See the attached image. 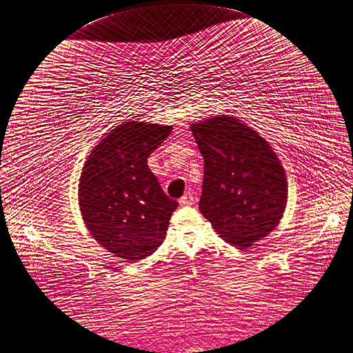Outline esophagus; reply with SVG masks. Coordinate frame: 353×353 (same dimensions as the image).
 Wrapping results in <instances>:
<instances>
[{
    "mask_svg": "<svg viewBox=\"0 0 353 353\" xmlns=\"http://www.w3.org/2000/svg\"><path fill=\"white\" fill-rule=\"evenodd\" d=\"M180 205H183V207H188V205H193V202H195V196H193V193H190V192H188V193H185L183 196L180 198Z\"/></svg>",
    "mask_w": 353,
    "mask_h": 353,
    "instance_id": "34e87169",
    "label": "esophagus"
}]
</instances>
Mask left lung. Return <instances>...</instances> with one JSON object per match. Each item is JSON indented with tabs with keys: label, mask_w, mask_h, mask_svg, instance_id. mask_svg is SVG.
<instances>
[{
	"label": "left lung",
	"mask_w": 353,
	"mask_h": 353,
	"mask_svg": "<svg viewBox=\"0 0 353 353\" xmlns=\"http://www.w3.org/2000/svg\"><path fill=\"white\" fill-rule=\"evenodd\" d=\"M203 157L199 211L227 243L246 249L279 225L288 202L284 168L270 143L232 116L190 124Z\"/></svg>",
	"instance_id": "left-lung-1"
}]
</instances>
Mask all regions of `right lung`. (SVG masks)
Returning <instances> with one entry per match:
<instances>
[{"mask_svg":"<svg viewBox=\"0 0 353 353\" xmlns=\"http://www.w3.org/2000/svg\"><path fill=\"white\" fill-rule=\"evenodd\" d=\"M172 130L124 121L99 141L83 165L79 207L86 229L119 258L143 259L164 242L179 203L163 192L148 158Z\"/></svg>","mask_w":353,"mask_h":353,"instance_id":"1","label":"right lung"}]
</instances>
